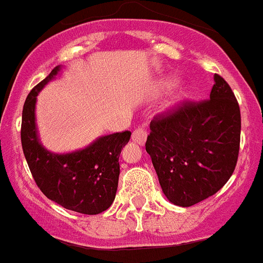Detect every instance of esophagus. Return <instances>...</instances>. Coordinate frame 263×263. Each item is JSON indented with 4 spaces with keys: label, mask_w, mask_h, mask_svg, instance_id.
<instances>
[{
    "label": "esophagus",
    "mask_w": 263,
    "mask_h": 263,
    "mask_svg": "<svg viewBox=\"0 0 263 263\" xmlns=\"http://www.w3.org/2000/svg\"><path fill=\"white\" fill-rule=\"evenodd\" d=\"M146 138H147V130L142 126L137 127L133 132V134H132V139L136 143H138V145H145Z\"/></svg>",
    "instance_id": "obj_1"
}]
</instances>
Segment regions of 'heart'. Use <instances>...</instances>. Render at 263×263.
<instances>
[{
    "label": "heart",
    "instance_id": "heart-1",
    "mask_svg": "<svg viewBox=\"0 0 263 263\" xmlns=\"http://www.w3.org/2000/svg\"><path fill=\"white\" fill-rule=\"evenodd\" d=\"M174 85H175V80H173V79H167V80L162 81V84H160V89L167 90V89H170V88H173ZM187 99H188V93L182 92V93H179L178 96L175 97V100H174L173 103H171V106L180 105V104L184 103Z\"/></svg>",
    "mask_w": 263,
    "mask_h": 263
}]
</instances>
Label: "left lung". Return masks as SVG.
Returning <instances> with one entry per match:
<instances>
[{"label": "left lung", "mask_w": 263, "mask_h": 263, "mask_svg": "<svg viewBox=\"0 0 263 263\" xmlns=\"http://www.w3.org/2000/svg\"><path fill=\"white\" fill-rule=\"evenodd\" d=\"M210 99L184 101L150 124L146 152L159 184L175 205L215 195L233 174L240 152L241 113L233 90L215 75Z\"/></svg>", "instance_id": "left-lung-1"}]
</instances>
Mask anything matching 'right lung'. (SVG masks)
Masks as SVG:
<instances>
[{"label": "right lung", "mask_w": 263, "mask_h": 263, "mask_svg": "<svg viewBox=\"0 0 263 263\" xmlns=\"http://www.w3.org/2000/svg\"><path fill=\"white\" fill-rule=\"evenodd\" d=\"M60 66L32 88L22 110L21 142L36 185L66 210L99 215L111 205L120 176L118 158L129 142L130 132L100 137L88 147L68 154H53L39 142L35 103L41 89L59 73Z\"/></svg>", "instance_id": "1"}]
</instances>
